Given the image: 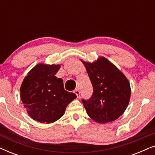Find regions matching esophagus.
Wrapping results in <instances>:
<instances>
[{
    "instance_id": "esophagus-1",
    "label": "esophagus",
    "mask_w": 155,
    "mask_h": 155,
    "mask_svg": "<svg viewBox=\"0 0 155 155\" xmlns=\"http://www.w3.org/2000/svg\"><path fill=\"white\" fill-rule=\"evenodd\" d=\"M74 93H75V94H76V96H77L78 98L80 97V92L79 91V90H78V89H75V90H74Z\"/></svg>"
}]
</instances>
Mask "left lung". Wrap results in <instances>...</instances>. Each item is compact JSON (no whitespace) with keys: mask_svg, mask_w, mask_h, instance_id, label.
Instances as JSON below:
<instances>
[{"mask_svg":"<svg viewBox=\"0 0 155 155\" xmlns=\"http://www.w3.org/2000/svg\"><path fill=\"white\" fill-rule=\"evenodd\" d=\"M93 86V94L83 103L87 114L99 124L117 119L126 111L130 99V82L124 73L104 57L93 63L81 60Z\"/></svg>","mask_w":155,"mask_h":155,"instance_id":"1","label":"left lung"}]
</instances>
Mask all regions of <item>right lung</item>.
Segmentation results:
<instances>
[{"instance_id":"1","label":"right lung","mask_w":155,"mask_h":155,"mask_svg":"<svg viewBox=\"0 0 155 155\" xmlns=\"http://www.w3.org/2000/svg\"><path fill=\"white\" fill-rule=\"evenodd\" d=\"M61 64L38 63L27 73L20 87V97L27 114L36 121L51 124L62 117L67 106L76 99L56 77Z\"/></svg>"}]
</instances>
